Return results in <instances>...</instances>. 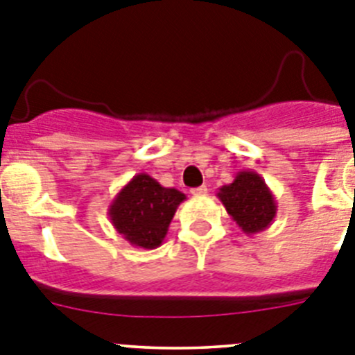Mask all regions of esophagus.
Returning a JSON list of instances; mask_svg holds the SVG:
<instances>
[{
	"label": "esophagus",
	"mask_w": 355,
	"mask_h": 355,
	"mask_svg": "<svg viewBox=\"0 0 355 355\" xmlns=\"http://www.w3.org/2000/svg\"><path fill=\"white\" fill-rule=\"evenodd\" d=\"M207 185H200V187H194V189H191V194L193 196H205L207 194Z\"/></svg>",
	"instance_id": "obj_1"
}]
</instances>
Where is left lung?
I'll return each mask as SVG.
<instances>
[{"label":"left lung","mask_w":355,"mask_h":355,"mask_svg":"<svg viewBox=\"0 0 355 355\" xmlns=\"http://www.w3.org/2000/svg\"><path fill=\"white\" fill-rule=\"evenodd\" d=\"M217 198L245 235L269 228L277 212L272 191L253 170L239 171L232 184L219 187Z\"/></svg>","instance_id":"1"}]
</instances>
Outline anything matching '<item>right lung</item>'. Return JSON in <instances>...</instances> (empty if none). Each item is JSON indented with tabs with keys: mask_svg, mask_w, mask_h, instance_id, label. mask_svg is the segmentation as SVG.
I'll return each mask as SVG.
<instances>
[{
	"mask_svg": "<svg viewBox=\"0 0 355 355\" xmlns=\"http://www.w3.org/2000/svg\"><path fill=\"white\" fill-rule=\"evenodd\" d=\"M185 194L162 187L146 173L134 175L111 201L107 216L120 235L136 248L155 249L164 241L170 223Z\"/></svg>",
	"mask_w": 355,
	"mask_h": 355,
	"instance_id": "right-lung-1",
	"label": "right lung"
}]
</instances>
